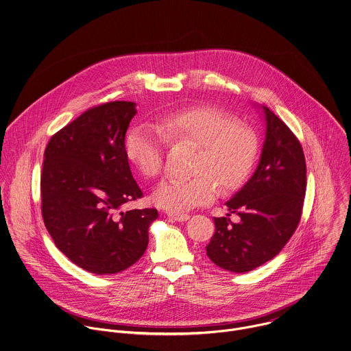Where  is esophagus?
Masks as SVG:
<instances>
[{
    "mask_svg": "<svg viewBox=\"0 0 351 351\" xmlns=\"http://www.w3.org/2000/svg\"><path fill=\"white\" fill-rule=\"evenodd\" d=\"M167 215H169V217H170V219H173L174 221H186V220H189V217H191V215H188V213H176V212H169Z\"/></svg>",
    "mask_w": 351,
    "mask_h": 351,
    "instance_id": "34e87169",
    "label": "esophagus"
}]
</instances>
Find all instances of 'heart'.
Instances as JSON below:
<instances>
[{"label": "heart", "mask_w": 351, "mask_h": 351, "mask_svg": "<svg viewBox=\"0 0 351 351\" xmlns=\"http://www.w3.org/2000/svg\"><path fill=\"white\" fill-rule=\"evenodd\" d=\"M165 141L193 143L199 154L193 178L163 181L154 192V202L173 212H182L213 200L223 191L239 188L249 177L258 156L255 131L228 113L212 106H193L162 116L155 130L132 128L125 138L130 162L146 178H156L163 169Z\"/></svg>", "instance_id": "b5f03b06"}]
</instances>
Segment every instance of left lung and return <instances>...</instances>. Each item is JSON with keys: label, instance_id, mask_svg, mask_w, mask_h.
I'll return each mask as SVG.
<instances>
[{"label": "left lung", "instance_id": "8db88e82", "mask_svg": "<svg viewBox=\"0 0 351 351\" xmlns=\"http://www.w3.org/2000/svg\"><path fill=\"white\" fill-rule=\"evenodd\" d=\"M259 165L247 184L226 202L230 213L215 217L206 255L219 267L246 273L274 258L300 223L306 165L300 141L269 108ZM231 213L239 216L234 223Z\"/></svg>", "mask_w": 351, "mask_h": 351}]
</instances>
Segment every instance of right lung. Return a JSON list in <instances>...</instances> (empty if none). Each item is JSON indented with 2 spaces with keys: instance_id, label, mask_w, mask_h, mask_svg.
Masks as SVG:
<instances>
[{
  "instance_id": "right-lung-1",
  "label": "right lung",
  "mask_w": 351,
  "mask_h": 351,
  "mask_svg": "<svg viewBox=\"0 0 351 351\" xmlns=\"http://www.w3.org/2000/svg\"><path fill=\"white\" fill-rule=\"evenodd\" d=\"M134 102L89 108L51 136L40 176L42 216L55 243L89 273L108 276L132 266L149 245L155 208L123 212L142 199L125 154Z\"/></svg>"
}]
</instances>
